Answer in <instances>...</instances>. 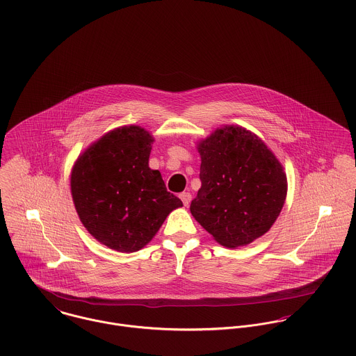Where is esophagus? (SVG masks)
<instances>
[{
  "mask_svg": "<svg viewBox=\"0 0 356 356\" xmlns=\"http://www.w3.org/2000/svg\"><path fill=\"white\" fill-rule=\"evenodd\" d=\"M179 197H181L182 203L185 204V205H188V204L191 203V200H192V195H191L189 192H184V193H181V195H179Z\"/></svg>",
  "mask_w": 356,
  "mask_h": 356,
  "instance_id": "obj_1",
  "label": "esophagus"
}]
</instances>
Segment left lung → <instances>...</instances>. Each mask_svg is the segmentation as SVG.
Segmentation results:
<instances>
[{"label":"left lung","instance_id":"left-lung-1","mask_svg":"<svg viewBox=\"0 0 356 356\" xmlns=\"http://www.w3.org/2000/svg\"><path fill=\"white\" fill-rule=\"evenodd\" d=\"M202 188L191 212L212 237L237 248L263 236L286 197V175L275 156L243 127L218 129L199 144Z\"/></svg>","mask_w":356,"mask_h":356}]
</instances>
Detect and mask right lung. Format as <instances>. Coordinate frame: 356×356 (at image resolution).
I'll list each match as a JSON object with an SVG mask.
<instances>
[{
  "label": "right lung",
  "instance_id": "1",
  "mask_svg": "<svg viewBox=\"0 0 356 356\" xmlns=\"http://www.w3.org/2000/svg\"><path fill=\"white\" fill-rule=\"evenodd\" d=\"M152 136L138 126L109 131L76 160L71 193L81 222L119 252L144 248L182 202L149 168Z\"/></svg>",
  "mask_w": 356,
  "mask_h": 356
}]
</instances>
